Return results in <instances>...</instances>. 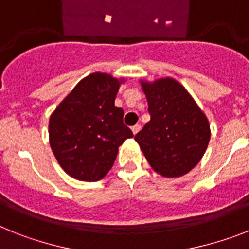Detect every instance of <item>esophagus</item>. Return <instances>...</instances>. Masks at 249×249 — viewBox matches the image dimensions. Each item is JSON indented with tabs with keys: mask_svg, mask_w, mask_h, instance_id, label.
Listing matches in <instances>:
<instances>
[{
	"mask_svg": "<svg viewBox=\"0 0 249 249\" xmlns=\"http://www.w3.org/2000/svg\"><path fill=\"white\" fill-rule=\"evenodd\" d=\"M140 129H141V124H139V123H137V124H135V126H132V132H133V135H136V133L139 132Z\"/></svg>",
	"mask_w": 249,
	"mask_h": 249,
	"instance_id": "esophagus-1",
	"label": "esophagus"
}]
</instances>
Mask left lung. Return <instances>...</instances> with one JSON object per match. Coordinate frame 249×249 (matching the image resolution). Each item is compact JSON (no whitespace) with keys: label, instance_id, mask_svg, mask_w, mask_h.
<instances>
[{"label":"left lung","instance_id":"8db88e82","mask_svg":"<svg viewBox=\"0 0 249 249\" xmlns=\"http://www.w3.org/2000/svg\"><path fill=\"white\" fill-rule=\"evenodd\" d=\"M150 121L135 136L157 173L166 178L194 169L210 141V124L190 92L172 77L141 81Z\"/></svg>","mask_w":249,"mask_h":249}]
</instances>
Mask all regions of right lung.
<instances>
[{
  "label": "right lung",
  "instance_id": "right-lung-1",
  "mask_svg": "<svg viewBox=\"0 0 249 249\" xmlns=\"http://www.w3.org/2000/svg\"><path fill=\"white\" fill-rule=\"evenodd\" d=\"M123 79L108 73L86 76L49 118V143L55 159L75 179L96 182L110 170L123 141L133 137L114 106Z\"/></svg>",
  "mask_w": 249,
  "mask_h": 249
}]
</instances>
